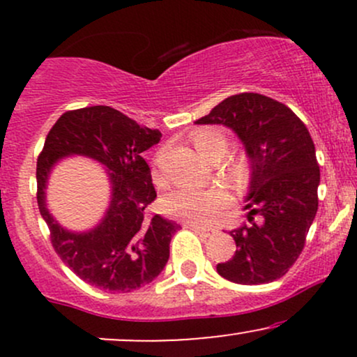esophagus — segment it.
<instances>
[{"label":"esophagus","mask_w":357,"mask_h":357,"mask_svg":"<svg viewBox=\"0 0 357 357\" xmlns=\"http://www.w3.org/2000/svg\"><path fill=\"white\" fill-rule=\"evenodd\" d=\"M186 228H190V230L196 231V233H202L204 236H210L215 233V230H211V228H206V227H198V225H192V223H188Z\"/></svg>","instance_id":"1"}]
</instances>
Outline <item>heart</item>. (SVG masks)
I'll list each match as a JSON object with an SVG mask.
<instances>
[{
    "label": "heart",
    "instance_id": "obj_1",
    "mask_svg": "<svg viewBox=\"0 0 357 357\" xmlns=\"http://www.w3.org/2000/svg\"><path fill=\"white\" fill-rule=\"evenodd\" d=\"M198 153L203 158L220 153H227V137L218 129L213 127H204V129L196 130L191 137ZM233 181L243 183L247 178V169L243 162H236L231 167ZM230 204V196L221 188H208V190H199V188L184 186L171 191L162 198V208L167 215L174 218H181L191 223H210L218 213Z\"/></svg>",
    "mask_w": 357,
    "mask_h": 357
}]
</instances>
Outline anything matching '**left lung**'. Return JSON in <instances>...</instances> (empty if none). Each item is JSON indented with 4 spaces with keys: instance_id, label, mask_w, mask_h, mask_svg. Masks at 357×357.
<instances>
[{
    "instance_id": "8db88e82",
    "label": "left lung",
    "mask_w": 357,
    "mask_h": 357,
    "mask_svg": "<svg viewBox=\"0 0 357 357\" xmlns=\"http://www.w3.org/2000/svg\"><path fill=\"white\" fill-rule=\"evenodd\" d=\"M195 124L231 129L250 161V225L231 231L236 252L216 272L241 285L284 277L304 248L319 204L321 171L304 122L280 102L250 92L228 97Z\"/></svg>"
}]
</instances>
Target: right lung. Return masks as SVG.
<instances>
[{
	"label": "right lung",
	"instance_id": "right-lung-1",
	"mask_svg": "<svg viewBox=\"0 0 357 357\" xmlns=\"http://www.w3.org/2000/svg\"><path fill=\"white\" fill-rule=\"evenodd\" d=\"M158 129L139 126L109 105L65 112L48 132L36 162V199L48 225L52 245L82 280L110 292H130L153 282L169 260V241L179 230L174 221L146 208L155 199L151 169L142 153L158 144ZM82 155L106 167L111 186L108 210L96 227L73 232L46 208L47 179L60 160Z\"/></svg>",
	"mask_w": 357,
	"mask_h": 357
}]
</instances>
